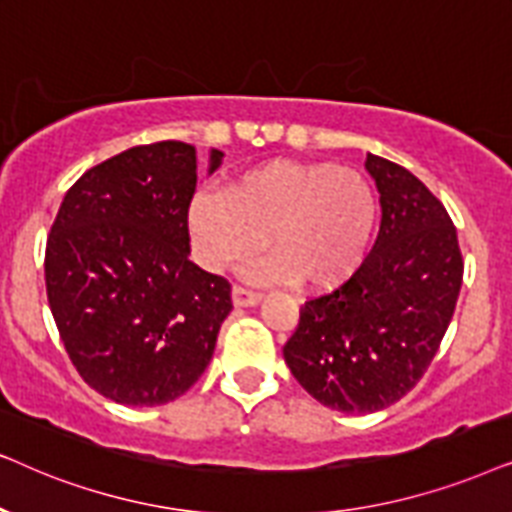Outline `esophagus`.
Instances as JSON below:
<instances>
[{"mask_svg": "<svg viewBox=\"0 0 512 512\" xmlns=\"http://www.w3.org/2000/svg\"><path fill=\"white\" fill-rule=\"evenodd\" d=\"M231 297H234L236 306H255L260 302V295L248 288H243V285H234V288H231Z\"/></svg>", "mask_w": 512, "mask_h": 512, "instance_id": "1", "label": "esophagus"}]
</instances>
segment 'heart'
I'll return each instance as SVG.
<instances>
[{"label":"heart","instance_id":"1","mask_svg":"<svg viewBox=\"0 0 512 512\" xmlns=\"http://www.w3.org/2000/svg\"><path fill=\"white\" fill-rule=\"evenodd\" d=\"M379 220L372 182L330 161L276 159L238 173L224 194H199L189 231L199 260L222 271L269 238L274 257L245 267L257 283L330 292L363 264Z\"/></svg>","mask_w":512,"mask_h":512}]
</instances>
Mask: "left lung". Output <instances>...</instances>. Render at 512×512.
I'll use <instances>...</instances> for the list:
<instances>
[{"label": "left lung", "instance_id": "left-lung-1", "mask_svg": "<svg viewBox=\"0 0 512 512\" xmlns=\"http://www.w3.org/2000/svg\"><path fill=\"white\" fill-rule=\"evenodd\" d=\"M381 203L370 255L299 309L285 363L318 403L370 414L417 386L454 316L463 260L452 217L419 177L367 154Z\"/></svg>", "mask_w": 512, "mask_h": 512}]
</instances>
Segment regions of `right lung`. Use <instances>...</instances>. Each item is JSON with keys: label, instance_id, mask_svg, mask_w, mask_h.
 <instances>
[{"label": "right lung", "instance_id": "1", "mask_svg": "<svg viewBox=\"0 0 512 512\" xmlns=\"http://www.w3.org/2000/svg\"><path fill=\"white\" fill-rule=\"evenodd\" d=\"M222 156L210 149L208 173ZM194 192L192 145L131 147L74 182L46 241V295L67 356L119 405L187 393L231 311L227 278L189 260Z\"/></svg>", "mask_w": 512, "mask_h": 512}]
</instances>
